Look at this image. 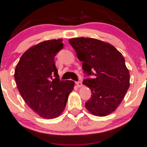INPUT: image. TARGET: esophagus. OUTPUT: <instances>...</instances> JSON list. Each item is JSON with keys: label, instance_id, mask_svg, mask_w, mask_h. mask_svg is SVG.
<instances>
[{"label": "esophagus", "instance_id": "esophagus-1", "mask_svg": "<svg viewBox=\"0 0 147 147\" xmlns=\"http://www.w3.org/2000/svg\"><path fill=\"white\" fill-rule=\"evenodd\" d=\"M75 83H76V84L78 85V87H81L82 86V83L81 82H76Z\"/></svg>", "mask_w": 147, "mask_h": 147}]
</instances>
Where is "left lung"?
Returning a JSON list of instances; mask_svg holds the SVG:
<instances>
[{"label": "left lung", "instance_id": "left-lung-1", "mask_svg": "<svg viewBox=\"0 0 147 147\" xmlns=\"http://www.w3.org/2000/svg\"><path fill=\"white\" fill-rule=\"evenodd\" d=\"M69 42L83 62L84 73L94 76L82 82L92 92L86 109L98 117L112 113L129 87V72L124 57L113 45L94 38H71Z\"/></svg>", "mask_w": 147, "mask_h": 147}]
</instances>
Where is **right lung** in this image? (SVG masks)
<instances>
[{
	"instance_id": "1",
	"label": "right lung",
	"mask_w": 147,
	"mask_h": 147,
	"mask_svg": "<svg viewBox=\"0 0 147 147\" xmlns=\"http://www.w3.org/2000/svg\"><path fill=\"white\" fill-rule=\"evenodd\" d=\"M63 40H50L32 46L20 57L15 69L18 90L26 104L41 117L60 116L75 82L60 80L54 57L63 48Z\"/></svg>"
}]
</instances>
